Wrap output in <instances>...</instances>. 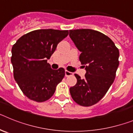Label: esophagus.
Here are the masks:
<instances>
[{
  "instance_id": "obj_1",
  "label": "esophagus",
  "mask_w": 133,
  "mask_h": 133,
  "mask_svg": "<svg viewBox=\"0 0 133 133\" xmlns=\"http://www.w3.org/2000/svg\"><path fill=\"white\" fill-rule=\"evenodd\" d=\"M72 75V72H69L68 70H65V76L66 77H69V76H71Z\"/></svg>"
}]
</instances>
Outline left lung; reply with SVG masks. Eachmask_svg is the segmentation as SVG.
Listing matches in <instances>:
<instances>
[{
    "label": "left lung",
    "mask_w": 133,
    "mask_h": 133,
    "mask_svg": "<svg viewBox=\"0 0 133 133\" xmlns=\"http://www.w3.org/2000/svg\"><path fill=\"white\" fill-rule=\"evenodd\" d=\"M69 36L81 52L79 60L86 74L75 76L77 84L70 88L72 99L81 106L98 103L113 83L119 64V51L107 36L92 29L69 30Z\"/></svg>",
    "instance_id": "left-lung-1"
}]
</instances>
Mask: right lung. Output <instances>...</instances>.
<instances>
[{"mask_svg": "<svg viewBox=\"0 0 133 133\" xmlns=\"http://www.w3.org/2000/svg\"><path fill=\"white\" fill-rule=\"evenodd\" d=\"M68 35L69 30L39 29L22 36L12 46L14 78L29 98L44 102L55 93L65 71L63 68L52 69L47 60Z\"/></svg>", "mask_w": 133, "mask_h": 133, "instance_id": "add662e5", "label": "right lung"}]
</instances>
